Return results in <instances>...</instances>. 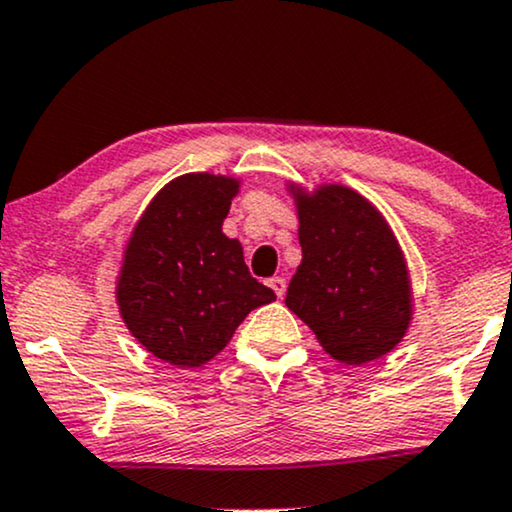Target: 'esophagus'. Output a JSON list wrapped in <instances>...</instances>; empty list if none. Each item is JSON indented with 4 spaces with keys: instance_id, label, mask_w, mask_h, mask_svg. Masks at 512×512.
Segmentation results:
<instances>
[{
    "instance_id": "esophagus-1",
    "label": "esophagus",
    "mask_w": 512,
    "mask_h": 512,
    "mask_svg": "<svg viewBox=\"0 0 512 512\" xmlns=\"http://www.w3.org/2000/svg\"><path fill=\"white\" fill-rule=\"evenodd\" d=\"M268 285H270V290L278 294V297H282V294H285V290H287V280L285 278H270Z\"/></svg>"
}]
</instances>
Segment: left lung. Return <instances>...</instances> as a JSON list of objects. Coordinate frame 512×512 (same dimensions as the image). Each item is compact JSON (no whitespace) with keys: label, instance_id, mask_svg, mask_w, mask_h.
I'll list each match as a JSON object with an SVG mask.
<instances>
[{"label":"left lung","instance_id":"8db88e82","mask_svg":"<svg viewBox=\"0 0 512 512\" xmlns=\"http://www.w3.org/2000/svg\"><path fill=\"white\" fill-rule=\"evenodd\" d=\"M302 266L285 304L347 364L374 362L410 326L405 258L381 213L347 186L297 194Z\"/></svg>","mask_w":512,"mask_h":512}]
</instances>
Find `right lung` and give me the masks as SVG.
<instances>
[{
    "mask_svg": "<svg viewBox=\"0 0 512 512\" xmlns=\"http://www.w3.org/2000/svg\"><path fill=\"white\" fill-rule=\"evenodd\" d=\"M237 182L184 174L153 198L126 246L117 302L158 359L201 366L275 292L251 278L242 244L222 234Z\"/></svg>",
    "mask_w": 512,
    "mask_h": 512,
    "instance_id": "add662e5",
    "label": "right lung"
}]
</instances>
